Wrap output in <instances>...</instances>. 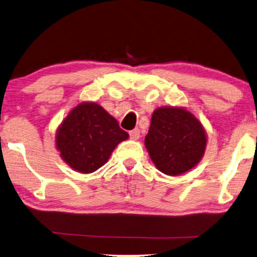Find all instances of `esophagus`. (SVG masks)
I'll use <instances>...</instances> for the list:
<instances>
[{
  "mask_svg": "<svg viewBox=\"0 0 257 257\" xmlns=\"http://www.w3.org/2000/svg\"><path fill=\"white\" fill-rule=\"evenodd\" d=\"M141 137V131H139V128H135L132 130V131H130V138L134 139V141H137Z\"/></svg>",
  "mask_w": 257,
  "mask_h": 257,
  "instance_id": "34e87169",
  "label": "esophagus"
}]
</instances>
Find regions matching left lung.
I'll return each instance as SVG.
<instances>
[{
	"mask_svg": "<svg viewBox=\"0 0 257 257\" xmlns=\"http://www.w3.org/2000/svg\"><path fill=\"white\" fill-rule=\"evenodd\" d=\"M144 143L157 169L166 175L177 176L200 162L207 135L189 110L166 106L154 110Z\"/></svg>",
	"mask_w": 257,
	"mask_h": 257,
	"instance_id": "1",
	"label": "left lung"
}]
</instances>
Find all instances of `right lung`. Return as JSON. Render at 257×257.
I'll list each match as a JSON object with an SVG mask.
<instances>
[{
	"label": "right lung",
	"instance_id": "1",
	"mask_svg": "<svg viewBox=\"0 0 257 257\" xmlns=\"http://www.w3.org/2000/svg\"><path fill=\"white\" fill-rule=\"evenodd\" d=\"M127 138V132L103 107L85 101L74 107L57 128L56 149L71 169L90 174L102 167Z\"/></svg>",
	"mask_w": 257,
	"mask_h": 257
}]
</instances>
